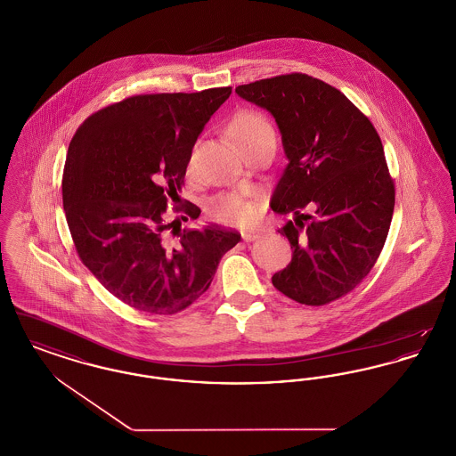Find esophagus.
I'll return each mask as SVG.
<instances>
[{
  "label": "esophagus",
  "instance_id": "1",
  "mask_svg": "<svg viewBox=\"0 0 456 456\" xmlns=\"http://www.w3.org/2000/svg\"><path fill=\"white\" fill-rule=\"evenodd\" d=\"M260 238V234L258 232H242V239L246 240V242H249V240H255V239Z\"/></svg>",
  "mask_w": 456,
  "mask_h": 456
}]
</instances>
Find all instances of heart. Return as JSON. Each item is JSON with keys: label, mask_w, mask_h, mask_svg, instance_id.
Returning <instances> with one entry per match:
<instances>
[{"label": "heart", "mask_w": 456, "mask_h": 456, "mask_svg": "<svg viewBox=\"0 0 456 456\" xmlns=\"http://www.w3.org/2000/svg\"><path fill=\"white\" fill-rule=\"evenodd\" d=\"M227 128L242 152H248L268 140H275V133L270 121L266 119L265 114H261L255 109L238 110L231 118ZM195 155L196 151L193 149L188 160L190 167L195 162ZM207 214L212 220L224 225H248L255 222V218L258 216V203L239 193L224 191L208 201Z\"/></svg>", "instance_id": "obj_1"}]
</instances>
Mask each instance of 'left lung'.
<instances>
[{
    "label": "left lung",
    "mask_w": 456,
    "mask_h": 456,
    "mask_svg": "<svg viewBox=\"0 0 456 456\" xmlns=\"http://www.w3.org/2000/svg\"><path fill=\"white\" fill-rule=\"evenodd\" d=\"M236 92L273 114L289 159L272 210L294 214L279 231L292 261L272 283L305 305L347 296L379 258L393 217L395 183L378 131L338 88L305 73Z\"/></svg>",
    "instance_id": "8db88e82"
}]
</instances>
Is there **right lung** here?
<instances>
[{
	"instance_id": "right-lung-1",
	"label": "right lung",
	"mask_w": 456,
	"mask_h": 456,
	"mask_svg": "<svg viewBox=\"0 0 456 456\" xmlns=\"http://www.w3.org/2000/svg\"><path fill=\"white\" fill-rule=\"evenodd\" d=\"M231 92L131 95L90 114L69 142L63 207L75 249L130 307L149 314L186 309L240 240L236 231L214 224L181 232V220L200 216L190 201L174 205L181 218H166L196 138Z\"/></svg>"
}]
</instances>
